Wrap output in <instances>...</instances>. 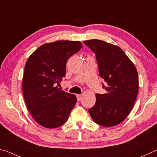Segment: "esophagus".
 Segmentation results:
<instances>
[{
    "mask_svg": "<svg viewBox=\"0 0 157 157\" xmlns=\"http://www.w3.org/2000/svg\"><path fill=\"white\" fill-rule=\"evenodd\" d=\"M82 95H80V94L77 95V99H78V101L82 99Z\"/></svg>",
    "mask_w": 157,
    "mask_h": 157,
    "instance_id": "esophagus-1",
    "label": "esophagus"
}]
</instances>
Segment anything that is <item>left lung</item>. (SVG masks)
I'll use <instances>...</instances> for the list:
<instances>
[{
  "instance_id": "left-lung-1",
  "label": "left lung",
  "mask_w": 157,
  "mask_h": 157,
  "mask_svg": "<svg viewBox=\"0 0 157 157\" xmlns=\"http://www.w3.org/2000/svg\"><path fill=\"white\" fill-rule=\"evenodd\" d=\"M95 52L101 78L107 82L104 94L89 112L95 123L104 127L121 123L131 111L139 92L136 67L120 47L98 39L84 41Z\"/></svg>"
}]
</instances>
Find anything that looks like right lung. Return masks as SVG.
I'll use <instances>...</instances> for the list:
<instances>
[{"label": "right lung", "mask_w": 157, "mask_h": 157, "mask_svg": "<svg viewBox=\"0 0 157 157\" xmlns=\"http://www.w3.org/2000/svg\"><path fill=\"white\" fill-rule=\"evenodd\" d=\"M80 41L59 40L41 45L25 63L23 94L26 107L37 123L46 128L64 124L77 102L75 95L60 91L69 57L82 48Z\"/></svg>", "instance_id": "add662e5"}]
</instances>
